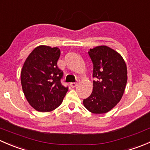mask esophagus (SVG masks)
<instances>
[{"instance_id":"1","label":"esophagus","mask_w":150,"mask_h":150,"mask_svg":"<svg viewBox=\"0 0 150 150\" xmlns=\"http://www.w3.org/2000/svg\"><path fill=\"white\" fill-rule=\"evenodd\" d=\"M78 83H79V81H78L77 82H74V83H70V84H69V86H71L72 88H74L75 87V86H78Z\"/></svg>"}]
</instances>
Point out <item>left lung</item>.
Wrapping results in <instances>:
<instances>
[{"mask_svg":"<svg viewBox=\"0 0 150 150\" xmlns=\"http://www.w3.org/2000/svg\"><path fill=\"white\" fill-rule=\"evenodd\" d=\"M93 65V91L83 99L91 112L103 114L111 110L121 99L127 83V67L120 54L106 46L89 50Z\"/></svg>","mask_w":150,"mask_h":150,"instance_id":"8db88e82","label":"left lung"}]
</instances>
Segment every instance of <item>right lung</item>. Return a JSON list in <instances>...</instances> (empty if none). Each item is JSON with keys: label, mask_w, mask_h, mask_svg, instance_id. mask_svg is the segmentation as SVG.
Returning <instances> with one entry per match:
<instances>
[{"label": "right lung", "mask_w": 150, "mask_h": 150, "mask_svg": "<svg viewBox=\"0 0 150 150\" xmlns=\"http://www.w3.org/2000/svg\"><path fill=\"white\" fill-rule=\"evenodd\" d=\"M60 50L38 46L25 60L21 72L22 90L29 104L37 111L50 112L62 102L68 87L62 86L63 72L57 67Z\"/></svg>", "instance_id": "1"}]
</instances>
